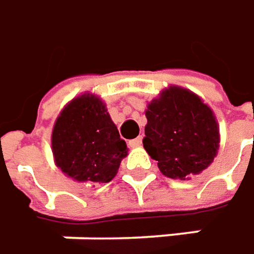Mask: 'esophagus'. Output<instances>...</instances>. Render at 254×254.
Returning a JSON list of instances; mask_svg holds the SVG:
<instances>
[{"label":"esophagus","instance_id":"esophagus-1","mask_svg":"<svg viewBox=\"0 0 254 254\" xmlns=\"http://www.w3.org/2000/svg\"><path fill=\"white\" fill-rule=\"evenodd\" d=\"M141 144H142V136H138V138L129 141V147H130V148H136V147H139Z\"/></svg>","mask_w":254,"mask_h":254}]
</instances>
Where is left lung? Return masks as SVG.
I'll return each instance as SVG.
<instances>
[{
	"label": "left lung",
	"instance_id": "8db88e82",
	"mask_svg": "<svg viewBox=\"0 0 254 254\" xmlns=\"http://www.w3.org/2000/svg\"><path fill=\"white\" fill-rule=\"evenodd\" d=\"M145 116L144 148L164 176L185 180L212 163L219 144L218 124L192 91L170 87L148 104Z\"/></svg>",
	"mask_w": 254,
	"mask_h": 254
}]
</instances>
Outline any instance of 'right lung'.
<instances>
[{
	"mask_svg": "<svg viewBox=\"0 0 254 254\" xmlns=\"http://www.w3.org/2000/svg\"><path fill=\"white\" fill-rule=\"evenodd\" d=\"M57 166L78 182H110L127 155V142L110 119L104 103L82 94L59 115L52 132Z\"/></svg>",
	"mask_w": 254,
	"mask_h": 254,
	"instance_id": "1",
	"label": "right lung"
}]
</instances>
